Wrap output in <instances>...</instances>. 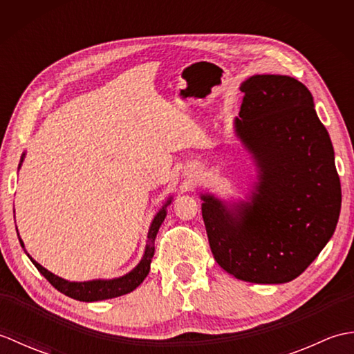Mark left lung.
Returning <instances> with one entry per match:
<instances>
[{
  "instance_id": "1",
  "label": "left lung",
  "mask_w": 354,
  "mask_h": 354,
  "mask_svg": "<svg viewBox=\"0 0 354 354\" xmlns=\"http://www.w3.org/2000/svg\"><path fill=\"white\" fill-rule=\"evenodd\" d=\"M236 132L257 161L250 202L228 209L204 194L202 217L222 269L278 284L301 275L333 236L341 181L328 132L301 82L278 74L245 80Z\"/></svg>"
}]
</instances>
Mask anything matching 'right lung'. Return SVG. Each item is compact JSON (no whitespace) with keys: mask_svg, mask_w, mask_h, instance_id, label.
Returning a JSON list of instances; mask_svg holds the SVG:
<instances>
[{"mask_svg":"<svg viewBox=\"0 0 354 354\" xmlns=\"http://www.w3.org/2000/svg\"><path fill=\"white\" fill-rule=\"evenodd\" d=\"M24 160V155L21 156V162ZM19 162V165H21ZM170 204V199L167 201V204H165L161 209L160 213L155 216V219L150 225V230H149V236H147V246H146V251L145 255H142L141 261L138 263V266L135 268L133 270H131L129 274H126L120 278H114V280H93V281H84V283H73V281H66L64 278L57 277L55 274H51L50 270H47L45 268H42L39 263L35 261L32 257L33 265L36 266V269L39 270V272L47 278L48 283L53 286V288L57 289L59 292H62L64 295L74 298V299H79V301H99V299H108V298H115V297H122L126 295V293L132 292L133 289H137L138 286L142 283V280L147 277L149 270H150V261H152L153 257V252H155V237H156V232L160 230L161 223L165 217V207ZM18 231V230H17ZM19 239V243L21 246L24 248V243H22V240L18 234Z\"/></svg>","mask_w":354,"mask_h":354,"instance_id":"obj_1","label":"right lung"}]
</instances>
